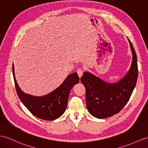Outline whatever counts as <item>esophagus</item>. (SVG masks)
I'll return each mask as SVG.
<instances>
[{
  "instance_id": "obj_1",
  "label": "esophagus",
  "mask_w": 148,
  "mask_h": 148,
  "mask_svg": "<svg viewBox=\"0 0 148 148\" xmlns=\"http://www.w3.org/2000/svg\"><path fill=\"white\" fill-rule=\"evenodd\" d=\"M77 72L78 75L79 77H81L82 75H83V73H84V70H83V69H82V68H78L77 70Z\"/></svg>"
}]
</instances>
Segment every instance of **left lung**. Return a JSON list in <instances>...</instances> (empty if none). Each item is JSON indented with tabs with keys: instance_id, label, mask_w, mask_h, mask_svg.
I'll use <instances>...</instances> for the list:
<instances>
[{
	"instance_id": "8db88e82",
	"label": "left lung",
	"mask_w": 148,
	"mask_h": 148,
	"mask_svg": "<svg viewBox=\"0 0 148 148\" xmlns=\"http://www.w3.org/2000/svg\"><path fill=\"white\" fill-rule=\"evenodd\" d=\"M128 40L132 54V64L121 80L109 84L87 71L80 78L85 87L86 107L93 117L104 119L119 113L134 90L138 76V60L134 47Z\"/></svg>"
}]
</instances>
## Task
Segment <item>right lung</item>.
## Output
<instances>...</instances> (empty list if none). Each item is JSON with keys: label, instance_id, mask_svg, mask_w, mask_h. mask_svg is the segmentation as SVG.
Returning <instances> with one entry per match:
<instances>
[{"label": "right lung", "instance_id": "right-lung-1", "mask_svg": "<svg viewBox=\"0 0 148 148\" xmlns=\"http://www.w3.org/2000/svg\"><path fill=\"white\" fill-rule=\"evenodd\" d=\"M12 73L16 90L20 100L32 115L45 121L55 120L62 116L66 110L71 89L79 81L77 73L75 72L68 75L64 81L55 90L47 95L36 97L21 90L15 78L14 64Z\"/></svg>", "mask_w": 148, "mask_h": 148}]
</instances>
